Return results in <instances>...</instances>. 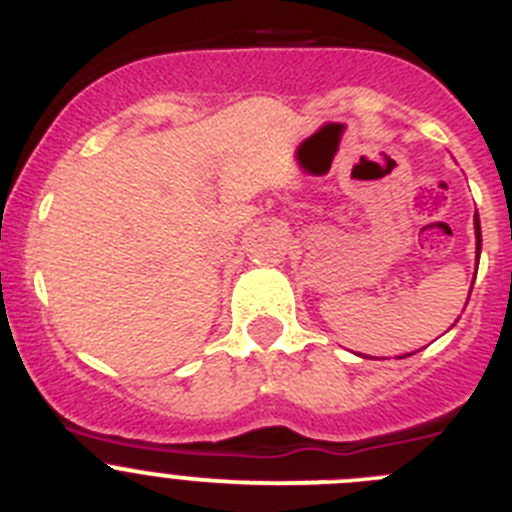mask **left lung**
<instances>
[{
    "mask_svg": "<svg viewBox=\"0 0 512 512\" xmlns=\"http://www.w3.org/2000/svg\"><path fill=\"white\" fill-rule=\"evenodd\" d=\"M474 230H477V259H479V246H482V230H479V217L474 215Z\"/></svg>",
    "mask_w": 512,
    "mask_h": 512,
    "instance_id": "1",
    "label": "left lung"
}]
</instances>
